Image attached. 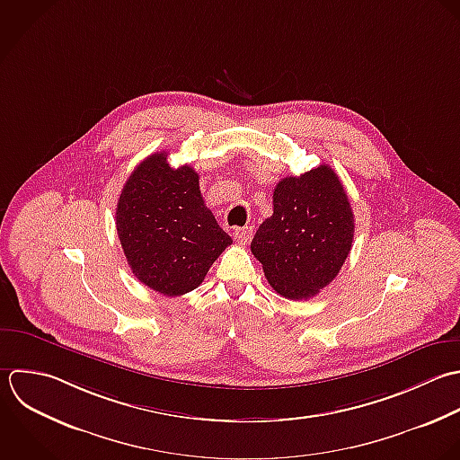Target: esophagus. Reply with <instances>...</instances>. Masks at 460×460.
Here are the masks:
<instances>
[{"mask_svg":"<svg viewBox=\"0 0 460 460\" xmlns=\"http://www.w3.org/2000/svg\"><path fill=\"white\" fill-rule=\"evenodd\" d=\"M233 236H234V240L238 243L247 245L251 242V238H252V227H238V229H234Z\"/></svg>","mask_w":460,"mask_h":460,"instance_id":"34e87169","label":"esophagus"}]
</instances>
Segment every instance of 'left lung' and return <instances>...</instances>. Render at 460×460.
<instances>
[{"label":"left lung","mask_w":460,"mask_h":460,"mask_svg":"<svg viewBox=\"0 0 460 460\" xmlns=\"http://www.w3.org/2000/svg\"><path fill=\"white\" fill-rule=\"evenodd\" d=\"M274 213L256 231L251 251L270 287L287 299H310L342 269L355 217L332 166L285 177L272 195Z\"/></svg>","instance_id":"8db88e82"}]
</instances>
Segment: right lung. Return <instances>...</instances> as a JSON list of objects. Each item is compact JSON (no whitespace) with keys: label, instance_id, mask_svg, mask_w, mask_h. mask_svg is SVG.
<instances>
[{"label":"right lung","instance_id":"obj_1","mask_svg":"<svg viewBox=\"0 0 460 460\" xmlns=\"http://www.w3.org/2000/svg\"><path fill=\"white\" fill-rule=\"evenodd\" d=\"M116 229L132 274L168 297L195 290L233 243L204 204L199 173L172 168L166 152L148 155L127 179Z\"/></svg>","mask_w":460,"mask_h":460}]
</instances>
